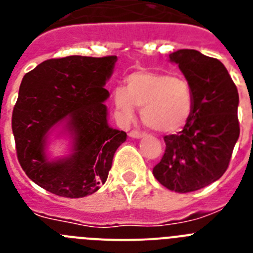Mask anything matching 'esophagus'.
<instances>
[{"label":"esophagus","instance_id":"1","mask_svg":"<svg viewBox=\"0 0 253 253\" xmlns=\"http://www.w3.org/2000/svg\"><path fill=\"white\" fill-rule=\"evenodd\" d=\"M129 137H130V138H134V139H140V138L144 137V134H143L142 131L131 130L130 133H129Z\"/></svg>","mask_w":253,"mask_h":253}]
</instances>
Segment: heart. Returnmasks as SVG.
Instances as JSON below:
<instances>
[{
	"label": "heart",
	"mask_w": 253,
	"mask_h": 253,
	"mask_svg": "<svg viewBox=\"0 0 253 253\" xmlns=\"http://www.w3.org/2000/svg\"><path fill=\"white\" fill-rule=\"evenodd\" d=\"M114 104L125 120L142 109V122L158 133L182 129L193 114L194 97L189 84L169 73L138 71L126 78V88L116 87Z\"/></svg>",
	"instance_id": "obj_1"
}]
</instances>
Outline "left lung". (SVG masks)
I'll return each mask as SVG.
<instances>
[{"mask_svg": "<svg viewBox=\"0 0 253 253\" xmlns=\"http://www.w3.org/2000/svg\"><path fill=\"white\" fill-rule=\"evenodd\" d=\"M193 91V114L184 129L163 138L166 151L154 177L176 193L208 186L227 171L240 137L238 91L220 60L194 49L169 54Z\"/></svg>", "mask_w": 253, "mask_h": 253, "instance_id": "obj_1", "label": "left lung"}]
</instances>
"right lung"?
Returning a JSON list of instances; mask_svg holds the SVG:
<instances>
[{"mask_svg":"<svg viewBox=\"0 0 253 253\" xmlns=\"http://www.w3.org/2000/svg\"><path fill=\"white\" fill-rule=\"evenodd\" d=\"M118 58L69 55L48 59L26 73L12 113L17 158L28 177L63 198H84L107 180L126 133L107 123L106 82ZM54 135L69 140V153L51 159Z\"/></svg>","mask_w":253,"mask_h":253,"instance_id":"add662e5","label":"right lung"}]
</instances>
